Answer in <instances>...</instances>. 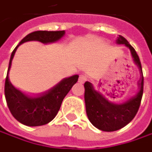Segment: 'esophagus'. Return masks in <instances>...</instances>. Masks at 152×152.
I'll return each mask as SVG.
<instances>
[{
    "instance_id": "1",
    "label": "esophagus",
    "mask_w": 152,
    "mask_h": 152,
    "mask_svg": "<svg viewBox=\"0 0 152 152\" xmlns=\"http://www.w3.org/2000/svg\"><path fill=\"white\" fill-rule=\"evenodd\" d=\"M86 80H87V77H86V76H84V75H81L80 77H79V80H78V81H79L80 83H84Z\"/></svg>"
}]
</instances>
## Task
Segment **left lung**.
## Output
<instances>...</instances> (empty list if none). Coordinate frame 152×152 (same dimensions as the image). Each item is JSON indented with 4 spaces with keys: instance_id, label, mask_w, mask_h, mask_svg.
Returning <instances> with one entry per match:
<instances>
[{
    "instance_id": "obj_1",
    "label": "left lung",
    "mask_w": 152,
    "mask_h": 152,
    "mask_svg": "<svg viewBox=\"0 0 152 152\" xmlns=\"http://www.w3.org/2000/svg\"><path fill=\"white\" fill-rule=\"evenodd\" d=\"M116 43L118 45H124L129 49L134 62L138 66L140 79L138 81V92L121 104L109 102L101 93L94 89L91 82H85L84 98L88 119L96 128L107 132L120 129L134 118L138 112L143 95L144 77L141 64L136 51L121 35H118Z\"/></svg>"
}]
</instances>
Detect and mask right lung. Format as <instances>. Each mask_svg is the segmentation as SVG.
<instances>
[{"instance_id":"add662e5","label":"right lung","mask_w":152,"mask_h":152,"mask_svg":"<svg viewBox=\"0 0 152 152\" xmlns=\"http://www.w3.org/2000/svg\"><path fill=\"white\" fill-rule=\"evenodd\" d=\"M65 35V31H35L21 40L12 53L5 81V97L9 110L18 122L28 126H40L53 120L60 110L63 99L78 81L74 75L60 81L56 86L40 96L30 97L19 91L9 80V71L18 46L28 41H39L43 44L54 43Z\"/></svg>"}]
</instances>
